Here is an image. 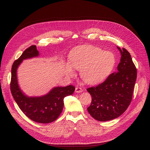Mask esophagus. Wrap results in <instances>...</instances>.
<instances>
[{
    "label": "esophagus",
    "mask_w": 150,
    "mask_h": 150,
    "mask_svg": "<svg viewBox=\"0 0 150 150\" xmlns=\"http://www.w3.org/2000/svg\"><path fill=\"white\" fill-rule=\"evenodd\" d=\"M83 92V89L79 87H77L75 88V92L76 93H80Z\"/></svg>",
    "instance_id": "obj_1"
}]
</instances>
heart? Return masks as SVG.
<instances>
[{
	"mask_svg": "<svg viewBox=\"0 0 150 150\" xmlns=\"http://www.w3.org/2000/svg\"><path fill=\"white\" fill-rule=\"evenodd\" d=\"M70 63L64 64V72L70 78L75 75L74 69L80 71L81 79L93 85L104 80L112 70L115 59L109 51L91 45H81L74 48L69 54Z\"/></svg>",
	"mask_w": 150,
	"mask_h": 150,
	"instance_id": "heart-1",
	"label": "heart"
}]
</instances>
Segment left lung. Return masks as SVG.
<instances>
[{"label": "left lung", "instance_id": "left-lung-1", "mask_svg": "<svg viewBox=\"0 0 150 150\" xmlns=\"http://www.w3.org/2000/svg\"><path fill=\"white\" fill-rule=\"evenodd\" d=\"M120 52L117 71L96 87L88 88L92 102L88 111L97 120L105 122L120 116L129 106L137 78V69L130 53L117 47Z\"/></svg>", "mask_w": 150, "mask_h": 150}]
</instances>
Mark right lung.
Instances as JSON below:
<instances>
[{
    "label": "right lung",
    "instance_id": "obj_1",
    "mask_svg": "<svg viewBox=\"0 0 150 150\" xmlns=\"http://www.w3.org/2000/svg\"><path fill=\"white\" fill-rule=\"evenodd\" d=\"M39 56L36 45H31L16 60L11 68V92L21 111L33 121L40 123L54 122L61 114L64 107V97L72 95L74 86H56L48 93L41 96L30 97L20 88L18 80V69L23 60L37 58Z\"/></svg>",
    "mask_w": 150,
    "mask_h": 150
}]
</instances>
